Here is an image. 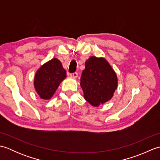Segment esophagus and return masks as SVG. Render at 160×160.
Here are the masks:
<instances>
[{"mask_svg":"<svg viewBox=\"0 0 160 160\" xmlns=\"http://www.w3.org/2000/svg\"><path fill=\"white\" fill-rule=\"evenodd\" d=\"M78 76V73L77 72H74L73 73H71V76L72 78H76Z\"/></svg>","mask_w":160,"mask_h":160,"instance_id":"1","label":"esophagus"}]
</instances>
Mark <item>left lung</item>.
I'll list each match as a JSON object with an SVG mask.
<instances>
[{
  "mask_svg": "<svg viewBox=\"0 0 160 160\" xmlns=\"http://www.w3.org/2000/svg\"><path fill=\"white\" fill-rule=\"evenodd\" d=\"M85 100L94 107L109 100L118 87V78L107 61L91 56L85 62L80 78Z\"/></svg>",
  "mask_w": 160,
  "mask_h": 160,
  "instance_id": "left-lung-1",
  "label": "left lung"
}]
</instances>
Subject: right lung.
Returning a JSON list of instances; mask_svg holds the SVG:
<instances>
[{"label": "right lung", "instance_id": "right-lung-1", "mask_svg": "<svg viewBox=\"0 0 160 160\" xmlns=\"http://www.w3.org/2000/svg\"><path fill=\"white\" fill-rule=\"evenodd\" d=\"M66 77V71L60 61L52 59L44 64L35 75L34 87L37 93L42 99H50Z\"/></svg>", "mask_w": 160, "mask_h": 160}]
</instances>
